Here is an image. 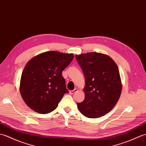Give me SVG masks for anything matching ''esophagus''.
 <instances>
[{
	"mask_svg": "<svg viewBox=\"0 0 146 146\" xmlns=\"http://www.w3.org/2000/svg\"><path fill=\"white\" fill-rule=\"evenodd\" d=\"M76 92H78V89H77V88H75V89H74L73 90H71V91H70V94L71 95H73L74 94H75V93H76Z\"/></svg>",
	"mask_w": 146,
	"mask_h": 146,
	"instance_id": "esophagus-1",
	"label": "esophagus"
}]
</instances>
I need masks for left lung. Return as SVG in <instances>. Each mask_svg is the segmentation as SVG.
Segmentation results:
<instances>
[{"label": "left lung", "instance_id": "1", "mask_svg": "<svg viewBox=\"0 0 146 146\" xmlns=\"http://www.w3.org/2000/svg\"><path fill=\"white\" fill-rule=\"evenodd\" d=\"M76 59L83 71L85 99L77 103L83 115L98 118L112 109L122 92L119 68L109 56L100 52L76 54Z\"/></svg>", "mask_w": 146, "mask_h": 146}]
</instances>
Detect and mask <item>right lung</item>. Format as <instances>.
<instances>
[{
    "label": "right lung",
    "mask_w": 146,
    "mask_h": 146,
    "mask_svg": "<svg viewBox=\"0 0 146 146\" xmlns=\"http://www.w3.org/2000/svg\"><path fill=\"white\" fill-rule=\"evenodd\" d=\"M73 54L46 51L27 62L22 73L19 90L23 100L36 112L45 114L58 107L68 92L62 71L70 64Z\"/></svg>",
    "instance_id": "right-lung-1"
}]
</instances>
